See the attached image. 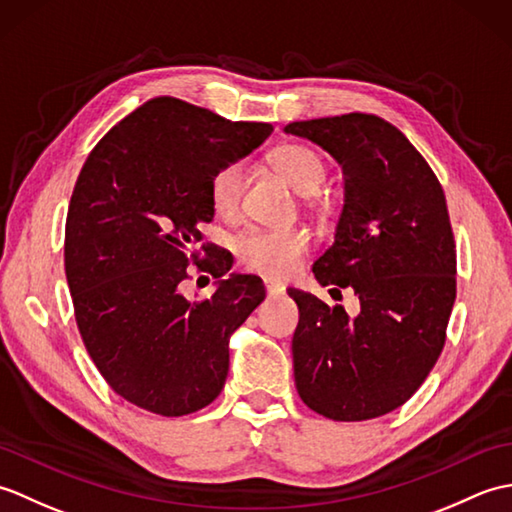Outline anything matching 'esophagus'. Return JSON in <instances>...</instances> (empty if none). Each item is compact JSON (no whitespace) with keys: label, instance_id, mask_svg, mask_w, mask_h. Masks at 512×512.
Wrapping results in <instances>:
<instances>
[{"label":"esophagus","instance_id":"esophagus-1","mask_svg":"<svg viewBox=\"0 0 512 512\" xmlns=\"http://www.w3.org/2000/svg\"><path fill=\"white\" fill-rule=\"evenodd\" d=\"M264 286H266V292H268V297H279V295H284V286L279 284V281H275V279H264Z\"/></svg>","mask_w":512,"mask_h":512}]
</instances>
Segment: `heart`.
Instances as JSON below:
<instances>
[{
	"mask_svg": "<svg viewBox=\"0 0 512 512\" xmlns=\"http://www.w3.org/2000/svg\"><path fill=\"white\" fill-rule=\"evenodd\" d=\"M273 167L284 176L292 189L301 195H312L321 189L325 180V162L317 151L286 143L273 151ZM244 189L242 162H226L213 173L209 198L217 215H235ZM310 237L299 228H253L237 239V257L248 270L268 277H286L308 253Z\"/></svg>",
	"mask_w": 512,
	"mask_h": 512,
	"instance_id": "heart-1",
	"label": "heart"
}]
</instances>
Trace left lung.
<instances>
[{"label": "left lung", "mask_w": 512, "mask_h": 512, "mask_svg": "<svg viewBox=\"0 0 512 512\" xmlns=\"http://www.w3.org/2000/svg\"><path fill=\"white\" fill-rule=\"evenodd\" d=\"M343 167L345 200L334 244L314 262L321 286L352 288L350 319L290 288L301 400L339 422L385 416L416 394L447 339L455 301V242L442 184L407 136L374 114L286 125ZM336 290V288H332Z\"/></svg>", "instance_id": "left-lung-1"}]
</instances>
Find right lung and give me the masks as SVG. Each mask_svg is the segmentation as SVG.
<instances>
[{"label":"right lung","mask_w":512,"mask_h":512,"mask_svg":"<svg viewBox=\"0 0 512 512\" xmlns=\"http://www.w3.org/2000/svg\"><path fill=\"white\" fill-rule=\"evenodd\" d=\"M270 132L268 123H233L158 96L85 160L65 220V277L85 350L107 385L140 409L176 418L220 396L228 339L266 290L255 275L222 279L233 259L202 244L200 226L215 213L213 173ZM191 261L221 279L211 300L181 295Z\"/></svg>","instance_id":"add662e5"}]
</instances>
